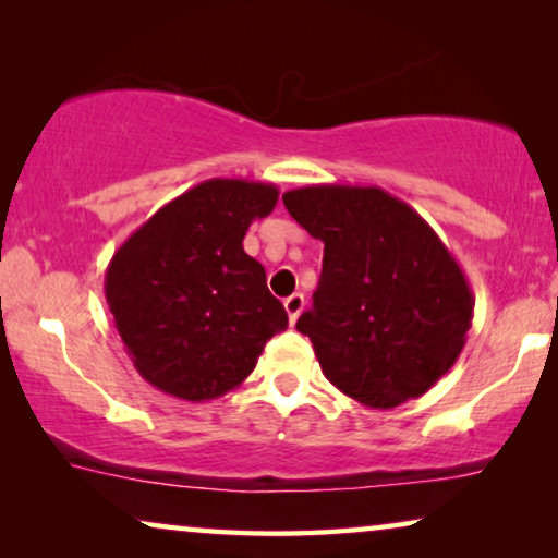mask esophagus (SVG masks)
I'll use <instances>...</instances> for the list:
<instances>
[{"instance_id":"esophagus-1","label":"esophagus","mask_w":558,"mask_h":558,"mask_svg":"<svg viewBox=\"0 0 558 558\" xmlns=\"http://www.w3.org/2000/svg\"><path fill=\"white\" fill-rule=\"evenodd\" d=\"M284 310H287V315H289V323H296V319H300V315H302V310H304V294H292V296H287L284 300Z\"/></svg>"}]
</instances>
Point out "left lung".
I'll list each match as a JSON object with an SVG mask.
<instances>
[{
  "instance_id": "1",
  "label": "left lung",
  "mask_w": 558,
  "mask_h": 558,
  "mask_svg": "<svg viewBox=\"0 0 558 558\" xmlns=\"http://www.w3.org/2000/svg\"><path fill=\"white\" fill-rule=\"evenodd\" d=\"M281 201L325 243L312 310L296 319L325 378L371 409L429 391L460 357L475 310L434 228L376 185H307Z\"/></svg>"
}]
</instances>
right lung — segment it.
Here are the masks:
<instances>
[{"mask_svg": "<svg viewBox=\"0 0 558 558\" xmlns=\"http://www.w3.org/2000/svg\"><path fill=\"white\" fill-rule=\"evenodd\" d=\"M279 201L271 182L213 178L162 205L111 256L104 292L140 376L182 401L218 399L287 330L243 235Z\"/></svg>", "mask_w": 558, "mask_h": 558, "instance_id": "add662e5", "label": "right lung"}]
</instances>
